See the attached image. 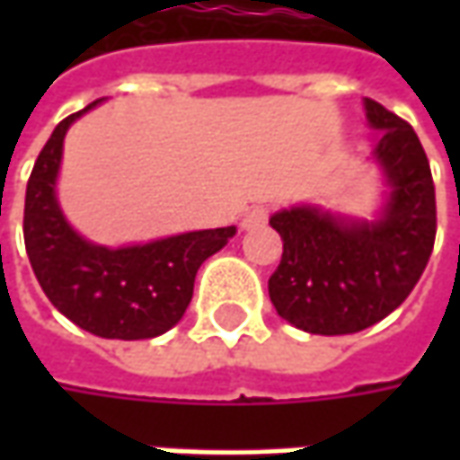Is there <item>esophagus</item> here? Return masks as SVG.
Listing matches in <instances>:
<instances>
[{
    "instance_id": "esophagus-1",
    "label": "esophagus",
    "mask_w": 460,
    "mask_h": 460,
    "mask_svg": "<svg viewBox=\"0 0 460 460\" xmlns=\"http://www.w3.org/2000/svg\"><path fill=\"white\" fill-rule=\"evenodd\" d=\"M269 215H271V207H269V204H256V207H251V209L245 212L243 227H245V230L258 227V225H263V222L269 220Z\"/></svg>"
}]
</instances>
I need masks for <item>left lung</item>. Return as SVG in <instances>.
<instances>
[{
	"instance_id": "8db88e82",
	"label": "left lung",
	"mask_w": 460,
	"mask_h": 460,
	"mask_svg": "<svg viewBox=\"0 0 460 460\" xmlns=\"http://www.w3.org/2000/svg\"><path fill=\"white\" fill-rule=\"evenodd\" d=\"M381 130L376 158L392 197L379 222H343L296 207L271 217L284 240L269 279L276 312L314 335H348L384 320L410 296L435 245L438 212L428 155L410 122L366 99Z\"/></svg>"
}]
</instances>
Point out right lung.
<instances>
[{"instance_id": "obj_1", "label": "right lung", "mask_w": 460, "mask_h": 460, "mask_svg": "<svg viewBox=\"0 0 460 460\" xmlns=\"http://www.w3.org/2000/svg\"><path fill=\"white\" fill-rule=\"evenodd\" d=\"M86 110L58 122L32 166L22 220L27 258L45 296L71 323L99 338H155L184 317L199 266L235 235V227L184 233L117 251L79 238L63 220L53 186L63 135Z\"/></svg>"}]
</instances>
